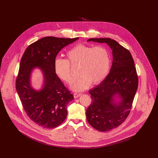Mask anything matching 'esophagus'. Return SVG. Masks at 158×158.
Wrapping results in <instances>:
<instances>
[{"label":"esophagus","instance_id":"1","mask_svg":"<svg viewBox=\"0 0 158 158\" xmlns=\"http://www.w3.org/2000/svg\"><path fill=\"white\" fill-rule=\"evenodd\" d=\"M82 94L81 93H74V98H77L78 97H79Z\"/></svg>","mask_w":158,"mask_h":158}]
</instances>
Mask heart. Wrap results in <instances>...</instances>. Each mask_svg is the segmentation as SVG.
<instances>
[{
	"label": "heart",
	"mask_w": 158,
	"mask_h": 158,
	"mask_svg": "<svg viewBox=\"0 0 158 158\" xmlns=\"http://www.w3.org/2000/svg\"><path fill=\"white\" fill-rule=\"evenodd\" d=\"M67 59L56 58L54 68L57 76L70 84L74 80L72 67H79L81 77L71 85L76 91H82L91 84H98L107 76L110 65L108 49L103 46H91L79 44L67 52Z\"/></svg>",
	"instance_id": "heart-1"
}]
</instances>
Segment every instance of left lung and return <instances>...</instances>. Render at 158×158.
<instances>
[{"label":"left lung","instance_id":"8db88e82","mask_svg":"<svg viewBox=\"0 0 158 158\" xmlns=\"http://www.w3.org/2000/svg\"><path fill=\"white\" fill-rule=\"evenodd\" d=\"M87 41L106 42L112 50L110 73L99 85L89 91L92 103L86 109L90 125L99 131H109L120 126L129 116L138 87V76L130 52L115 40L91 38ZM116 94L123 99L119 105L113 103Z\"/></svg>","mask_w":158,"mask_h":158}]
</instances>
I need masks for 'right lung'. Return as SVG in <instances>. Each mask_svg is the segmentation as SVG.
<instances>
[{
  "label": "right lung",
  "instance_id": "1",
  "mask_svg": "<svg viewBox=\"0 0 158 158\" xmlns=\"http://www.w3.org/2000/svg\"><path fill=\"white\" fill-rule=\"evenodd\" d=\"M79 38L45 37L31 44L20 63L15 87L27 116L44 128H54L62 124L67 114V105L74 96L57 76L54 62L59 52ZM39 66L45 78L42 91L37 92L30 85L32 69Z\"/></svg>",
  "mask_w": 158,
  "mask_h": 158
}]
</instances>
